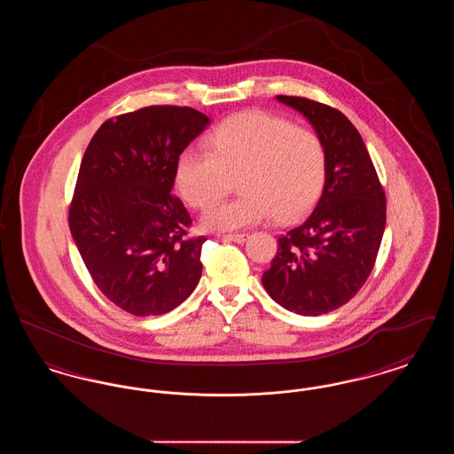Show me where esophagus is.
<instances>
[{
    "label": "esophagus",
    "mask_w": 454,
    "mask_h": 454,
    "mask_svg": "<svg viewBox=\"0 0 454 454\" xmlns=\"http://www.w3.org/2000/svg\"><path fill=\"white\" fill-rule=\"evenodd\" d=\"M223 239L235 241V243H245L248 239V233H230V235H223Z\"/></svg>",
    "instance_id": "esophagus-1"
}]
</instances>
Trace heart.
Returning <instances> with one entry per match:
<instances>
[{
    "label": "heart",
    "mask_w": 454,
    "mask_h": 454,
    "mask_svg": "<svg viewBox=\"0 0 454 454\" xmlns=\"http://www.w3.org/2000/svg\"><path fill=\"white\" fill-rule=\"evenodd\" d=\"M207 148L187 146L176 158L175 180L187 204L202 209L233 187L243 194L211 206L202 216L209 230H239L306 215L326 178L324 141L313 130L267 112H245L223 121Z\"/></svg>",
    "instance_id": "1"
}]
</instances>
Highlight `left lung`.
<instances>
[{
  "label": "left lung",
  "mask_w": 454,
  "mask_h": 454,
  "mask_svg": "<svg viewBox=\"0 0 454 454\" xmlns=\"http://www.w3.org/2000/svg\"><path fill=\"white\" fill-rule=\"evenodd\" d=\"M276 98L301 112L324 141L326 178L313 213L278 239L262 284L282 308L318 317L364 286L385 231L387 197L359 130L340 110L304 97Z\"/></svg>",
  "instance_id": "1"
}]
</instances>
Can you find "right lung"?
Returning <instances> with one entry per match:
<instances>
[{
	"mask_svg": "<svg viewBox=\"0 0 454 454\" xmlns=\"http://www.w3.org/2000/svg\"><path fill=\"white\" fill-rule=\"evenodd\" d=\"M191 107L152 106L106 121L88 145L69 230L104 296L136 317L185 301L202 274L206 237L172 194L176 158L209 126Z\"/></svg>",
	"mask_w": 454,
	"mask_h": 454,
	"instance_id": "add662e5",
	"label": "right lung"
}]
</instances>
